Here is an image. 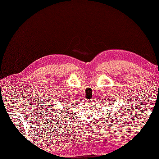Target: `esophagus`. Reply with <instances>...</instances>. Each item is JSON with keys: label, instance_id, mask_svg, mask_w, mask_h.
I'll use <instances>...</instances> for the list:
<instances>
[{"label": "esophagus", "instance_id": "1", "mask_svg": "<svg viewBox=\"0 0 159 159\" xmlns=\"http://www.w3.org/2000/svg\"><path fill=\"white\" fill-rule=\"evenodd\" d=\"M87 102L88 103H91V102H92V99H88Z\"/></svg>", "mask_w": 159, "mask_h": 159}]
</instances>
